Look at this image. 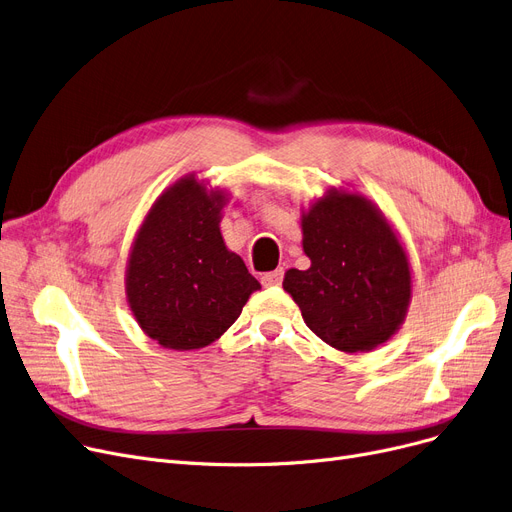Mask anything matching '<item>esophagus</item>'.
I'll return each instance as SVG.
<instances>
[{"mask_svg": "<svg viewBox=\"0 0 512 512\" xmlns=\"http://www.w3.org/2000/svg\"><path fill=\"white\" fill-rule=\"evenodd\" d=\"M282 276H284V272H282V270L268 272V274H263V276H261V284H263V286H280Z\"/></svg>", "mask_w": 512, "mask_h": 512, "instance_id": "34e87169", "label": "esophagus"}]
</instances>
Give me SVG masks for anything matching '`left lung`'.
<instances>
[{"label":"left lung","instance_id":"1","mask_svg":"<svg viewBox=\"0 0 512 512\" xmlns=\"http://www.w3.org/2000/svg\"><path fill=\"white\" fill-rule=\"evenodd\" d=\"M311 265L288 270L284 291L311 332L345 353L389 341L404 324L412 272L402 240L366 196L330 188L301 213Z\"/></svg>","mask_w":512,"mask_h":512}]
</instances>
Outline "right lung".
<instances>
[{
  "instance_id": "right-lung-1",
  "label": "right lung",
  "mask_w": 512,
  "mask_h": 512,
  "mask_svg": "<svg viewBox=\"0 0 512 512\" xmlns=\"http://www.w3.org/2000/svg\"><path fill=\"white\" fill-rule=\"evenodd\" d=\"M228 194L186 175L169 186L133 238L125 295L133 318L161 347L211 345L261 284L219 230Z\"/></svg>"
}]
</instances>
